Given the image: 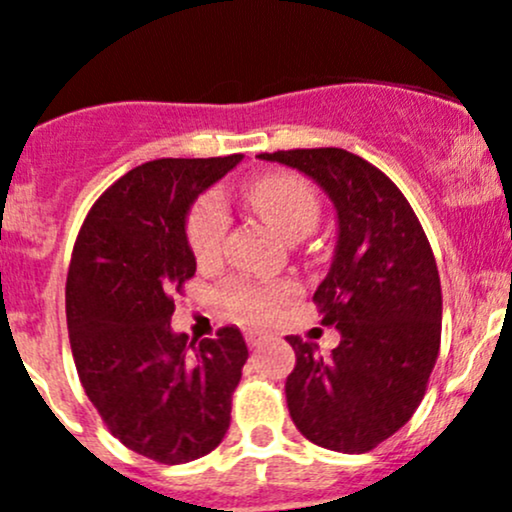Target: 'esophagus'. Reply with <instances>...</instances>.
I'll use <instances>...</instances> for the list:
<instances>
[{
  "mask_svg": "<svg viewBox=\"0 0 512 512\" xmlns=\"http://www.w3.org/2000/svg\"><path fill=\"white\" fill-rule=\"evenodd\" d=\"M262 340H265V333H262V330H245V342L250 347H257Z\"/></svg>",
  "mask_w": 512,
  "mask_h": 512,
  "instance_id": "obj_1",
  "label": "esophagus"
}]
</instances>
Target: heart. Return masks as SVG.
<instances>
[{
  "label": "heart",
  "mask_w": 512,
  "mask_h": 512,
  "mask_svg": "<svg viewBox=\"0 0 512 512\" xmlns=\"http://www.w3.org/2000/svg\"><path fill=\"white\" fill-rule=\"evenodd\" d=\"M247 199L255 211L284 235L299 240L316 228L320 218L318 189L294 172H269L247 184ZM228 233V211L218 194H204L187 218V243L196 262L206 265L221 255ZM294 294L289 284H255L235 279L223 291V303L233 316L262 320Z\"/></svg>",
  "instance_id": "b5f03b06"
}]
</instances>
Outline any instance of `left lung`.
Segmentation results:
<instances>
[{
    "label": "left lung",
    "mask_w": 512,
    "mask_h": 512,
    "mask_svg": "<svg viewBox=\"0 0 512 512\" xmlns=\"http://www.w3.org/2000/svg\"><path fill=\"white\" fill-rule=\"evenodd\" d=\"M313 177L338 209V247L313 294L320 323L342 340L320 357L296 352L286 406L313 445L364 454L411 420L440 352L442 289L435 255L401 189L372 162L342 148L257 155Z\"/></svg>",
    "instance_id": "left-lung-1"
}]
</instances>
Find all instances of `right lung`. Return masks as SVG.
<instances>
[{
	"label": "right lung",
	"instance_id": "right-lung-1",
	"mask_svg": "<svg viewBox=\"0 0 512 512\" xmlns=\"http://www.w3.org/2000/svg\"><path fill=\"white\" fill-rule=\"evenodd\" d=\"M240 162L162 157L126 172L84 218L65 286L77 374L116 440L160 464L221 445L247 347L238 328L172 333L174 294L194 277L189 206Z\"/></svg>",
	"mask_w": 512,
	"mask_h": 512
}]
</instances>
